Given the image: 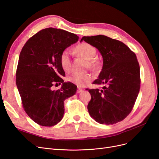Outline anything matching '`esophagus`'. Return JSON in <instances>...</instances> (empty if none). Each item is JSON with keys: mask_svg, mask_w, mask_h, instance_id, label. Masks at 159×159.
<instances>
[{"mask_svg": "<svg viewBox=\"0 0 159 159\" xmlns=\"http://www.w3.org/2000/svg\"><path fill=\"white\" fill-rule=\"evenodd\" d=\"M83 91V89H81V88H78V89H77V93H80V92H81V91Z\"/></svg>", "mask_w": 159, "mask_h": 159, "instance_id": "obj_1", "label": "esophagus"}]
</instances>
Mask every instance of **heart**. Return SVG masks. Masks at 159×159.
Wrapping results in <instances>:
<instances>
[{
  "label": "heart",
  "instance_id": "1",
  "mask_svg": "<svg viewBox=\"0 0 159 159\" xmlns=\"http://www.w3.org/2000/svg\"><path fill=\"white\" fill-rule=\"evenodd\" d=\"M75 52L78 56L87 60V63L89 68H95L97 67L98 62L94 60L97 50L92 45L85 42L81 43L75 48ZM60 62L62 69L64 71H68L70 70V52L68 50H64L61 52L60 56ZM68 80L70 82L79 87H84L91 80V77L88 74L74 72L68 77Z\"/></svg>",
  "mask_w": 159,
  "mask_h": 159
}]
</instances>
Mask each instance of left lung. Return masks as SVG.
Instances as JSON below:
<instances>
[{"instance_id":"left-lung-1","label":"left lung","mask_w":159,"mask_h":159,"mask_svg":"<svg viewBox=\"0 0 159 159\" xmlns=\"http://www.w3.org/2000/svg\"><path fill=\"white\" fill-rule=\"evenodd\" d=\"M103 57V68L93 84L103 89H89L90 116L100 124L113 125L127 117L136 102L141 86L140 67L137 56L121 41L103 35L84 36Z\"/></svg>"}]
</instances>
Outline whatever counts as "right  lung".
Listing matches in <instances>:
<instances>
[{
  "instance_id": "1",
  "label": "right lung",
  "mask_w": 159,
  "mask_h": 159,
  "mask_svg": "<svg viewBox=\"0 0 159 159\" xmlns=\"http://www.w3.org/2000/svg\"><path fill=\"white\" fill-rule=\"evenodd\" d=\"M73 33L48 28L36 33L19 56L16 84L22 107L32 120L44 127L58 123L64 114V102L76 93L77 86L64 82L60 62L61 52L78 41ZM62 84L60 90L52 86Z\"/></svg>"
}]
</instances>
